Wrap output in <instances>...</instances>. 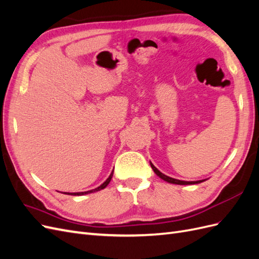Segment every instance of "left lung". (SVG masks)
<instances>
[{
  "label": "left lung",
  "mask_w": 259,
  "mask_h": 259,
  "mask_svg": "<svg viewBox=\"0 0 259 259\" xmlns=\"http://www.w3.org/2000/svg\"><path fill=\"white\" fill-rule=\"evenodd\" d=\"M150 165H151V167H152L153 171H154V173H155L156 175H158L161 179L165 180V182H167V183H169V184H175V185H194V184H200V183H203V182H205V180H206V179H202V180H197V182H186V180L175 179V178L168 177V176H166V175H164L163 173H161V171H160L158 168H156L151 162H150Z\"/></svg>",
  "instance_id": "left-lung-1"
}]
</instances>
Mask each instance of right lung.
<instances>
[{
	"mask_svg": "<svg viewBox=\"0 0 259 259\" xmlns=\"http://www.w3.org/2000/svg\"><path fill=\"white\" fill-rule=\"evenodd\" d=\"M112 176H113V170H112V173L110 174V176H109V177L107 178V180H106V182H105L104 184H101L99 187L95 188V189H93V190L84 191V192H66V194H70V195H84V194H89V193H93V192L99 191V190H101V189H105V188L109 185V183H110V180H111Z\"/></svg>",
	"mask_w": 259,
	"mask_h": 259,
	"instance_id": "obj_1",
	"label": "right lung"
}]
</instances>
